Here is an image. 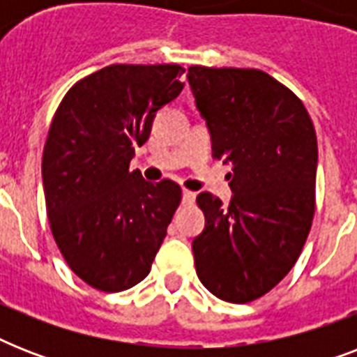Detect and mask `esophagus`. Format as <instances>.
<instances>
[{
	"label": "esophagus",
	"instance_id": "1",
	"mask_svg": "<svg viewBox=\"0 0 357 357\" xmlns=\"http://www.w3.org/2000/svg\"><path fill=\"white\" fill-rule=\"evenodd\" d=\"M195 198H196V192L183 189V192H181V202H183L185 206H190V204L195 202Z\"/></svg>",
	"mask_w": 357,
	"mask_h": 357
}]
</instances>
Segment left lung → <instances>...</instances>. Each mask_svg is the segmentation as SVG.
Segmentation results:
<instances>
[{
	"mask_svg": "<svg viewBox=\"0 0 357 357\" xmlns=\"http://www.w3.org/2000/svg\"><path fill=\"white\" fill-rule=\"evenodd\" d=\"M190 91L213 157L231 167L229 206L196 202L206 228L192 241L196 274L217 298L246 304L298 259L315 213L317 135L304 103L265 72L190 66Z\"/></svg>",
	"mask_w": 357,
	"mask_h": 357,
	"instance_id": "obj_1",
	"label": "left lung"
}]
</instances>
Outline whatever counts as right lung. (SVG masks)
<instances>
[{"instance_id": "obj_1", "label": "right lung", "mask_w": 357, "mask_h": 357, "mask_svg": "<svg viewBox=\"0 0 357 357\" xmlns=\"http://www.w3.org/2000/svg\"><path fill=\"white\" fill-rule=\"evenodd\" d=\"M179 64H113L75 83L53 116L42 155L52 234L91 287L119 293L150 274L181 200L170 179L129 172L155 113L183 89Z\"/></svg>"}]
</instances>
